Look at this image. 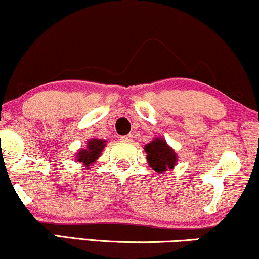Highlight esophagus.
<instances>
[{"label":"esophagus","instance_id":"34e87169","mask_svg":"<svg viewBox=\"0 0 259 259\" xmlns=\"http://www.w3.org/2000/svg\"><path fill=\"white\" fill-rule=\"evenodd\" d=\"M133 136L132 135H127V136H121L120 139L121 142H132Z\"/></svg>","mask_w":259,"mask_h":259}]
</instances>
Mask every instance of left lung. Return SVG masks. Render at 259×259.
<instances>
[{
  "label": "left lung",
  "mask_w": 259,
  "mask_h": 259,
  "mask_svg": "<svg viewBox=\"0 0 259 259\" xmlns=\"http://www.w3.org/2000/svg\"><path fill=\"white\" fill-rule=\"evenodd\" d=\"M146 161L152 170L161 174L173 170L178 164V155L162 137H156L144 146Z\"/></svg>",
  "instance_id": "obj_1"
}]
</instances>
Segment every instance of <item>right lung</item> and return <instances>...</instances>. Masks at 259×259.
Returning a JSON list of instances; mask_svg holds the SVG:
<instances>
[{
  "instance_id": "obj_1",
  "label": "right lung",
  "mask_w": 259,
  "mask_h": 259,
  "mask_svg": "<svg viewBox=\"0 0 259 259\" xmlns=\"http://www.w3.org/2000/svg\"><path fill=\"white\" fill-rule=\"evenodd\" d=\"M107 145V140L91 138L86 142L85 149H80L75 155V162L84 165V168L90 169L91 165L101 157L102 151Z\"/></svg>"
}]
</instances>
